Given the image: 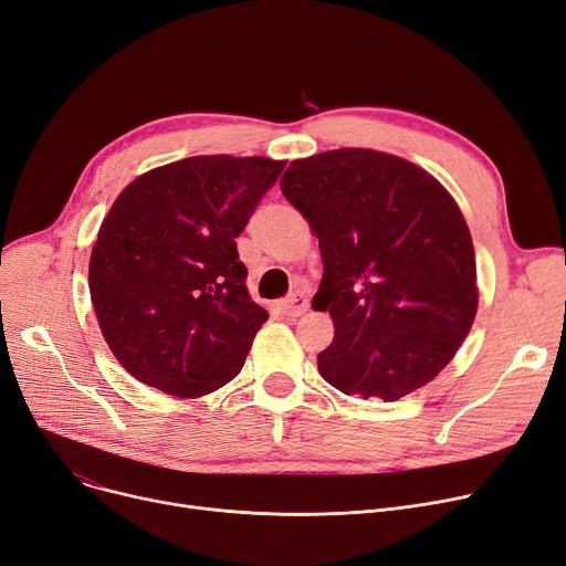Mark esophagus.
<instances>
[{
	"instance_id": "1",
	"label": "esophagus",
	"mask_w": 566,
	"mask_h": 566,
	"mask_svg": "<svg viewBox=\"0 0 566 566\" xmlns=\"http://www.w3.org/2000/svg\"><path fill=\"white\" fill-rule=\"evenodd\" d=\"M307 310H310V303H307V298H305L303 293H293L289 301L282 303V312H284V316H289V318H298V316H303Z\"/></svg>"
}]
</instances>
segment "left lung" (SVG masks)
Listing matches in <instances>:
<instances>
[{
  "instance_id": "obj_1",
  "label": "left lung",
  "mask_w": 566,
  "mask_h": 566,
  "mask_svg": "<svg viewBox=\"0 0 566 566\" xmlns=\"http://www.w3.org/2000/svg\"><path fill=\"white\" fill-rule=\"evenodd\" d=\"M284 197L318 235L331 312L318 371L348 397L397 401L448 367L478 314L468 224L431 174L371 148L293 160Z\"/></svg>"
}]
</instances>
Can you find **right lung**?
<instances>
[{
	"label": "right lung",
	"instance_id": "1",
	"mask_svg": "<svg viewBox=\"0 0 566 566\" xmlns=\"http://www.w3.org/2000/svg\"><path fill=\"white\" fill-rule=\"evenodd\" d=\"M286 163L195 156L118 195L88 261L103 337L137 380L192 399L243 369L268 312L252 303L243 233Z\"/></svg>",
	"mask_w": 566,
	"mask_h": 566
}]
</instances>
